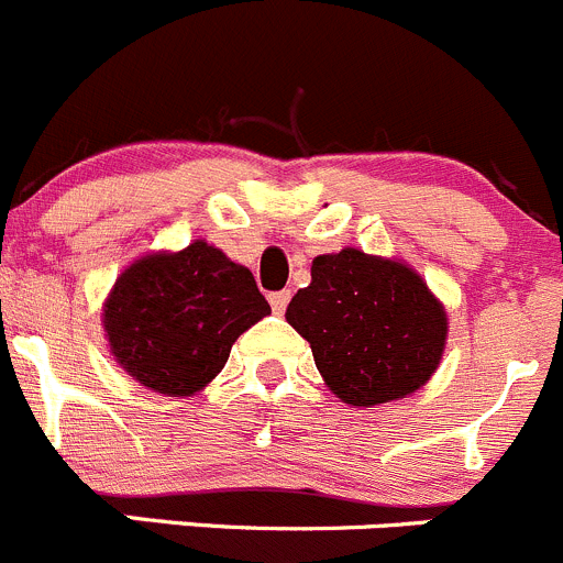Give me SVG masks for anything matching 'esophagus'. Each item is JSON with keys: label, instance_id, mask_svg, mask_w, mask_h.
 <instances>
[{"label": "esophagus", "instance_id": "34e87169", "mask_svg": "<svg viewBox=\"0 0 563 563\" xmlns=\"http://www.w3.org/2000/svg\"><path fill=\"white\" fill-rule=\"evenodd\" d=\"M271 306H274V311L276 314H282L284 309H287V303H289V289H282V292H271Z\"/></svg>", "mask_w": 563, "mask_h": 563}]
</instances>
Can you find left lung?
<instances>
[{
  "label": "left lung",
  "mask_w": 563,
  "mask_h": 563,
  "mask_svg": "<svg viewBox=\"0 0 563 563\" xmlns=\"http://www.w3.org/2000/svg\"><path fill=\"white\" fill-rule=\"evenodd\" d=\"M284 317L309 342L328 391L353 408L419 391L449 336L446 306L419 271L353 246L314 257Z\"/></svg>",
  "instance_id": "left-lung-1"
}]
</instances>
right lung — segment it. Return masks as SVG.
<instances>
[{"label": "right lung", "instance_id": "right-lung-1", "mask_svg": "<svg viewBox=\"0 0 563 563\" xmlns=\"http://www.w3.org/2000/svg\"><path fill=\"white\" fill-rule=\"evenodd\" d=\"M271 314L252 271L208 241L133 260L103 300V339L122 372L164 397H194L243 331Z\"/></svg>", "mask_w": 563, "mask_h": 563}]
</instances>
